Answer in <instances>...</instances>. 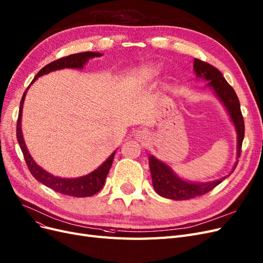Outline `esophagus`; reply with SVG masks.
Returning <instances> with one entry per match:
<instances>
[{"label": "esophagus", "mask_w": 263, "mask_h": 263, "mask_svg": "<svg viewBox=\"0 0 263 263\" xmlns=\"http://www.w3.org/2000/svg\"><path fill=\"white\" fill-rule=\"evenodd\" d=\"M137 137H138V139H141V140H147L149 138V133H148V131L142 130V131L137 132Z\"/></svg>", "instance_id": "esophagus-1"}]
</instances>
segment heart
<instances>
[{
    "mask_svg": "<svg viewBox=\"0 0 263 263\" xmlns=\"http://www.w3.org/2000/svg\"><path fill=\"white\" fill-rule=\"evenodd\" d=\"M159 73V67L154 64H147L143 65L137 69H134L130 72L129 78L130 80L137 84H143L146 83L151 80H153L155 77Z\"/></svg>",
    "mask_w": 263,
    "mask_h": 263,
    "instance_id": "heart-1",
    "label": "heart"
}]
</instances>
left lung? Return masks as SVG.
I'll return each instance as SVG.
<instances>
[{
  "label": "left lung",
  "instance_id": "8db88e82",
  "mask_svg": "<svg viewBox=\"0 0 263 263\" xmlns=\"http://www.w3.org/2000/svg\"><path fill=\"white\" fill-rule=\"evenodd\" d=\"M194 70L197 78H202L208 81L207 85L213 90L227 108L231 120L235 125L237 132V158L240 156L241 144L245 135V123L240 111V104L234 89L228 83L223 74L212 65L201 62L197 58L194 60ZM149 169L152 174L153 185L155 191L160 196L174 200H186L197 196L205 195L206 193L215 189L227 177L208 182V183H192L179 178L169 166L162 161L149 156ZM236 166L234 167V169ZM233 169V171H234ZM232 171V172H233Z\"/></svg>",
  "mask_w": 263,
  "mask_h": 263
}]
</instances>
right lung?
Listing matches in <instances>:
<instances>
[{
  "label": "right lung",
  "instance_id": "obj_1",
  "mask_svg": "<svg viewBox=\"0 0 263 263\" xmlns=\"http://www.w3.org/2000/svg\"><path fill=\"white\" fill-rule=\"evenodd\" d=\"M102 56L101 53H94V52H83V53H78L72 54L66 57H62L60 60H56L50 64H47L45 67L39 71L34 79L31 83H33L34 80H36L39 77L43 74L50 73L51 71L64 69V68H83L84 64L93 57H100ZM29 87V86H28ZM28 90V89H27ZM27 90L25 91L22 101L21 106H19V112H18V119H17V129H16V135H17V141L19 146L22 148V152L24 154V158L26 160L27 167L30 171V173L40 183L44 184L45 186L54 190L57 193L64 194V195L68 196H73V197H89L94 195V194L99 193L102 187L104 186V183L106 180L107 174L109 172V169L112 164L115 152L110 155L109 158L107 159L104 163L94 170L93 172L86 174V176L80 177V178H74V179H64L60 177H54L53 174L48 173L47 171L43 170L40 166H37L35 161L32 159L31 155L29 154L27 146L25 144V140L23 138V132H22V114H23V105L26 97Z\"/></svg>",
  "mask_w": 263,
  "mask_h": 263
}]
</instances>
